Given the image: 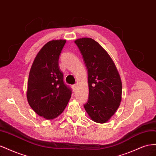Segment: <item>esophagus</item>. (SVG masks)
<instances>
[{"label":"esophagus","instance_id":"obj_1","mask_svg":"<svg viewBox=\"0 0 156 156\" xmlns=\"http://www.w3.org/2000/svg\"><path fill=\"white\" fill-rule=\"evenodd\" d=\"M72 88L73 90V91H76V90L77 88V84H74V85H72Z\"/></svg>","mask_w":156,"mask_h":156}]
</instances>
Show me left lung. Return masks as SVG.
Masks as SVG:
<instances>
[{
  "label": "left lung",
  "instance_id": "8db88e82",
  "mask_svg": "<svg viewBox=\"0 0 156 156\" xmlns=\"http://www.w3.org/2000/svg\"><path fill=\"white\" fill-rule=\"evenodd\" d=\"M88 69V101L84 105L90 119L106 123L122 101V84L115 64L97 41L89 37L75 40Z\"/></svg>",
  "mask_w": 156,
  "mask_h": 156
}]
</instances>
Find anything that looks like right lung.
I'll return each instance as SVG.
<instances>
[{"label": "right lung", "mask_w": 156, "mask_h": 156, "mask_svg": "<svg viewBox=\"0 0 156 156\" xmlns=\"http://www.w3.org/2000/svg\"><path fill=\"white\" fill-rule=\"evenodd\" d=\"M66 40H51L45 44L33 61L27 83V98L36 114L53 120L62 114L72 91L63 81L58 64Z\"/></svg>", "instance_id": "add662e5"}]
</instances>
